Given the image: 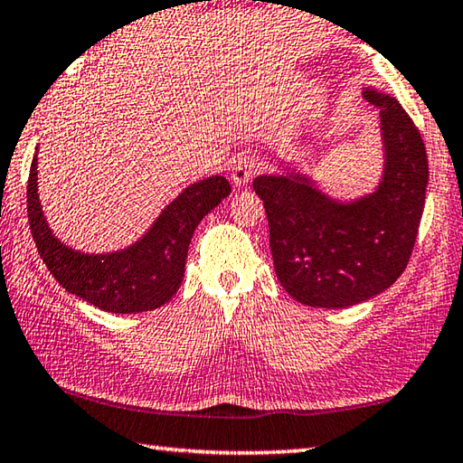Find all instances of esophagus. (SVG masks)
<instances>
[{
	"label": "esophagus",
	"instance_id": "esophagus-1",
	"mask_svg": "<svg viewBox=\"0 0 463 463\" xmlns=\"http://www.w3.org/2000/svg\"><path fill=\"white\" fill-rule=\"evenodd\" d=\"M260 165L263 164H260L259 157H255V156L239 157L237 162H234L232 174H231L234 186L241 188V186H245V184H249L260 172Z\"/></svg>",
	"mask_w": 463,
	"mask_h": 463
}]
</instances>
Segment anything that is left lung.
I'll return each instance as SVG.
<instances>
[{
  "instance_id": "8db88e82",
  "label": "left lung",
  "mask_w": 463,
  "mask_h": 463,
  "mask_svg": "<svg viewBox=\"0 0 463 463\" xmlns=\"http://www.w3.org/2000/svg\"><path fill=\"white\" fill-rule=\"evenodd\" d=\"M381 111L384 174L376 192L335 203L306 175H259L277 279L312 307H348L399 279L413 253L430 165L421 133L394 97L366 89Z\"/></svg>"
}]
</instances>
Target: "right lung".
<instances>
[{"instance_id":"obj_1","label":"right lung","mask_w":463,"mask_h":463,"mask_svg":"<svg viewBox=\"0 0 463 463\" xmlns=\"http://www.w3.org/2000/svg\"><path fill=\"white\" fill-rule=\"evenodd\" d=\"M231 194L224 175L192 184L165 206L154 226L117 253L87 255L58 241L42 214L38 198V157L28 178V221L33 242L48 271L66 291L103 312H151L170 301L180 289L188 247L198 222Z\"/></svg>"}]
</instances>
